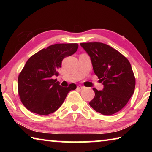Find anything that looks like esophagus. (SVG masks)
I'll return each instance as SVG.
<instances>
[{"instance_id": "34e87169", "label": "esophagus", "mask_w": 152, "mask_h": 152, "mask_svg": "<svg viewBox=\"0 0 152 152\" xmlns=\"http://www.w3.org/2000/svg\"><path fill=\"white\" fill-rule=\"evenodd\" d=\"M77 88H78V89H80V90H82L83 88H84V86H77Z\"/></svg>"}]
</instances>
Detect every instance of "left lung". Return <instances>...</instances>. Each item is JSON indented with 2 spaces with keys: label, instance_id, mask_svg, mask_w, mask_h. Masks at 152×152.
<instances>
[{
  "label": "left lung",
  "instance_id": "1",
  "mask_svg": "<svg viewBox=\"0 0 152 152\" xmlns=\"http://www.w3.org/2000/svg\"><path fill=\"white\" fill-rule=\"evenodd\" d=\"M80 45L91 57L94 72L104 86L102 91L93 88L95 96L89 102L90 106L104 115L119 112L127 104L135 87L129 61L104 43H81Z\"/></svg>",
  "mask_w": 152,
  "mask_h": 152
}]
</instances>
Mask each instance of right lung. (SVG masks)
<instances>
[{"label":"right lung","mask_w":152,"mask_h":152,"mask_svg":"<svg viewBox=\"0 0 152 152\" xmlns=\"http://www.w3.org/2000/svg\"><path fill=\"white\" fill-rule=\"evenodd\" d=\"M78 43H57L42 49L27 61L18 77V92L23 104L36 114L47 115L57 110L75 84L61 86L53 76L66 57L78 50Z\"/></svg>","instance_id":"add662e5"}]
</instances>
